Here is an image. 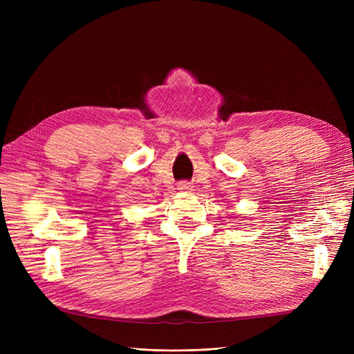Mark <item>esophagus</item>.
Returning <instances> with one entry per match:
<instances>
[{"mask_svg": "<svg viewBox=\"0 0 354 354\" xmlns=\"http://www.w3.org/2000/svg\"><path fill=\"white\" fill-rule=\"evenodd\" d=\"M177 189L180 192H190L192 186H190V183H187V181H180V183L177 185Z\"/></svg>", "mask_w": 354, "mask_h": 354, "instance_id": "esophagus-1", "label": "esophagus"}]
</instances>
